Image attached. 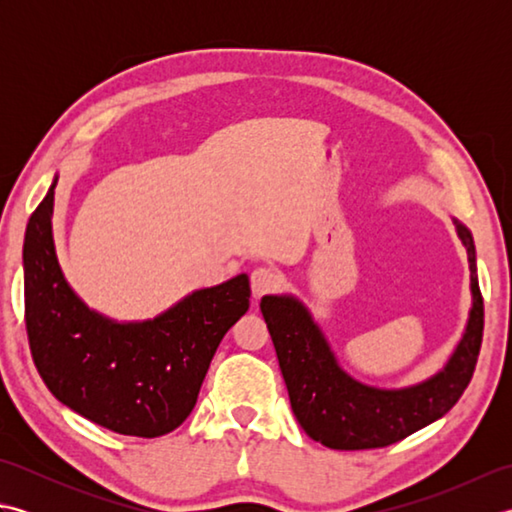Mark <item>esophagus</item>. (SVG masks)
Instances as JSON below:
<instances>
[{"label":"esophagus","instance_id":"34e87169","mask_svg":"<svg viewBox=\"0 0 512 512\" xmlns=\"http://www.w3.org/2000/svg\"><path fill=\"white\" fill-rule=\"evenodd\" d=\"M281 284V275L275 268L270 266H259L250 273V288H253L255 297H264L268 292L277 290Z\"/></svg>","mask_w":512,"mask_h":512}]
</instances>
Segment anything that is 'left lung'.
<instances>
[{
  "label": "left lung",
  "mask_w": 512,
  "mask_h": 512,
  "mask_svg": "<svg viewBox=\"0 0 512 512\" xmlns=\"http://www.w3.org/2000/svg\"><path fill=\"white\" fill-rule=\"evenodd\" d=\"M458 235L469 253L471 319L447 367L416 387L387 391L358 383L336 363L321 330L297 299L264 297L259 303L292 411L314 442L336 451L383 449L442 418L460 400L480 356L484 299L477 284L473 237L462 224Z\"/></svg>",
  "instance_id": "obj_1"
}]
</instances>
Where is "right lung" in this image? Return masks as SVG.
I'll return each instance as SVG.
<instances>
[{
    "mask_svg": "<svg viewBox=\"0 0 512 512\" xmlns=\"http://www.w3.org/2000/svg\"><path fill=\"white\" fill-rule=\"evenodd\" d=\"M54 187L30 215L24 306L32 361L52 396L101 427L136 438L178 429L198 400L224 334L244 317L246 275L193 292L145 323H114L65 284L52 244Z\"/></svg>",
    "mask_w": 512,
    "mask_h": 512,
    "instance_id": "right-lung-1",
    "label": "right lung"
}]
</instances>
